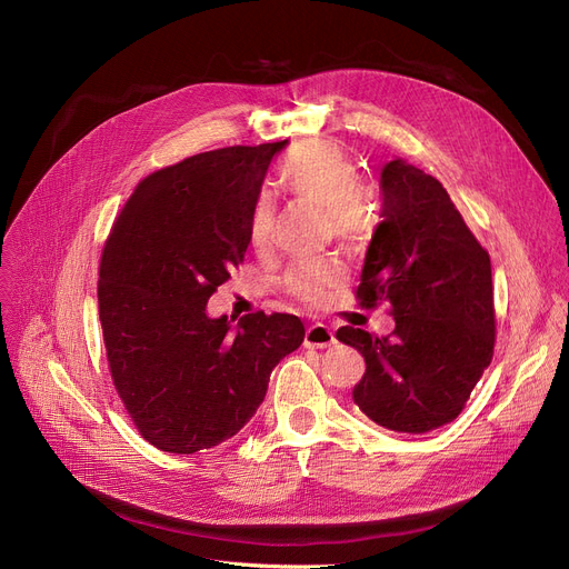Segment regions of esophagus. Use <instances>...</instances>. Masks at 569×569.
<instances>
[{
    "label": "esophagus",
    "instance_id": "34e87169",
    "mask_svg": "<svg viewBox=\"0 0 569 569\" xmlns=\"http://www.w3.org/2000/svg\"><path fill=\"white\" fill-rule=\"evenodd\" d=\"M305 343L313 346V348H330L332 343H337V339H335V332L330 330V327L322 322H316V325L307 327Z\"/></svg>",
    "mask_w": 569,
    "mask_h": 569
}]
</instances>
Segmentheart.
<instances>
[{
    "mask_svg": "<svg viewBox=\"0 0 569 569\" xmlns=\"http://www.w3.org/2000/svg\"><path fill=\"white\" fill-rule=\"evenodd\" d=\"M279 184L286 193L325 207L327 219L341 237H357L365 230L360 204L362 172L343 149L330 140L300 144L288 154L279 170ZM274 226V202L267 193L258 196L249 214V242L264 249ZM346 283V269L330 258L302 260L288 269L286 290L307 307H322Z\"/></svg>",
    "mask_w": 569,
    "mask_h": 569,
    "instance_id": "1",
    "label": "heart"
}]
</instances>
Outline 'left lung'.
Returning a JSON list of instances; mask_svg holds the SVG:
<instances>
[{
  "label": "left lung",
  "mask_w": 569,
  "mask_h": 569,
  "mask_svg": "<svg viewBox=\"0 0 569 569\" xmlns=\"http://www.w3.org/2000/svg\"><path fill=\"white\" fill-rule=\"evenodd\" d=\"M382 221L365 258L357 302L390 305L395 332L341 327L367 371L352 399L376 425L427 433L463 410L491 365V260L436 177L395 159L382 168Z\"/></svg>",
  "instance_id": "1"
}]
</instances>
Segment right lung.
<instances>
[{"mask_svg": "<svg viewBox=\"0 0 569 569\" xmlns=\"http://www.w3.org/2000/svg\"><path fill=\"white\" fill-rule=\"evenodd\" d=\"M234 144L147 174L119 212L99 264V318L112 385L140 436L170 455L242 429L272 369L305 341L297 316L232 327L207 300L249 249V214L274 154Z\"/></svg>", "mask_w": 569, "mask_h": 569, "instance_id": "right-lung-1", "label": "right lung"}]
</instances>
